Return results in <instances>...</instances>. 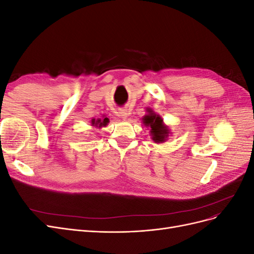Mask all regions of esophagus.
I'll return each mask as SVG.
<instances>
[{
  "instance_id": "34e87169",
  "label": "esophagus",
  "mask_w": 254,
  "mask_h": 254,
  "mask_svg": "<svg viewBox=\"0 0 254 254\" xmlns=\"http://www.w3.org/2000/svg\"><path fill=\"white\" fill-rule=\"evenodd\" d=\"M118 115H119V117H121L122 119L126 120L128 118V115H129V111L127 109H120L119 112H118Z\"/></svg>"
}]
</instances>
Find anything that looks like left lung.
<instances>
[{
    "instance_id": "1",
    "label": "left lung",
    "mask_w": 254,
    "mask_h": 254,
    "mask_svg": "<svg viewBox=\"0 0 254 254\" xmlns=\"http://www.w3.org/2000/svg\"><path fill=\"white\" fill-rule=\"evenodd\" d=\"M143 124L150 127L151 139L156 143H162L166 140V137L170 133L167 126L163 124V120L160 115L153 114L149 112V114L145 115L143 118Z\"/></svg>"
}]
</instances>
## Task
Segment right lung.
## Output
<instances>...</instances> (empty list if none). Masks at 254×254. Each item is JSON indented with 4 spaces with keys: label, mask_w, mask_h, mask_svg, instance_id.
<instances>
[{
    "label": "right lung",
    "mask_w": 254,
    "mask_h": 254,
    "mask_svg": "<svg viewBox=\"0 0 254 254\" xmlns=\"http://www.w3.org/2000/svg\"><path fill=\"white\" fill-rule=\"evenodd\" d=\"M108 123H109V119L108 118H104L103 120H101V119H97V120L93 119V120L91 121L92 126H95V127H98V128L107 126V125H108Z\"/></svg>",
    "instance_id": "add662e5"
}]
</instances>
